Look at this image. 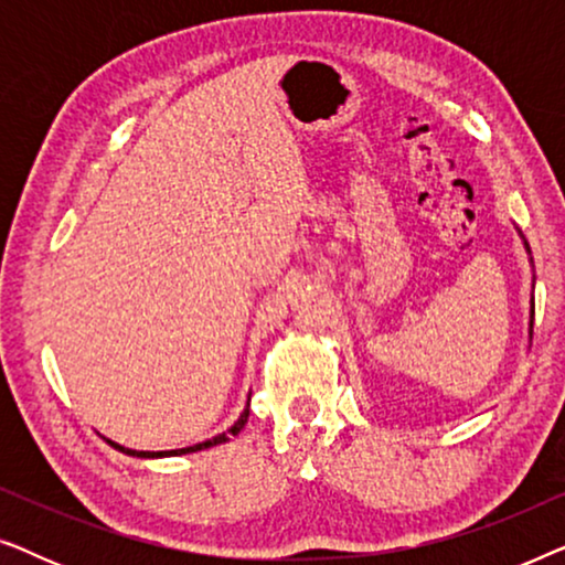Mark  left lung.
Segmentation results:
<instances>
[{"label": "left lung", "mask_w": 565, "mask_h": 565, "mask_svg": "<svg viewBox=\"0 0 565 565\" xmlns=\"http://www.w3.org/2000/svg\"><path fill=\"white\" fill-rule=\"evenodd\" d=\"M524 249H527V254H530L527 242H524ZM530 262H532V257H530ZM532 321H535V303H530V342H532Z\"/></svg>", "instance_id": "obj_1"}]
</instances>
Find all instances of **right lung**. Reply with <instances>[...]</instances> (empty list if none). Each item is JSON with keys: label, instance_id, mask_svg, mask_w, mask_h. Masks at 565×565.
Returning a JSON list of instances; mask_svg holds the SVG:
<instances>
[{"label": "right lung", "instance_id": "add662e5", "mask_svg": "<svg viewBox=\"0 0 565 565\" xmlns=\"http://www.w3.org/2000/svg\"><path fill=\"white\" fill-rule=\"evenodd\" d=\"M246 419H249V404H246V408H244V412H242V416H238V419L234 422V427L226 429V431H221V435H215L213 439H205V443H198V445H192V447H182V450H164V452H143V450H128V447H122V445H118V443H113V439H107V445L115 447V450L126 452V455H134V458H169V455H188V452L207 450V447H215V445H223V443H228L231 437H236L238 431L244 429Z\"/></svg>", "mask_w": 565, "mask_h": 565}]
</instances>
